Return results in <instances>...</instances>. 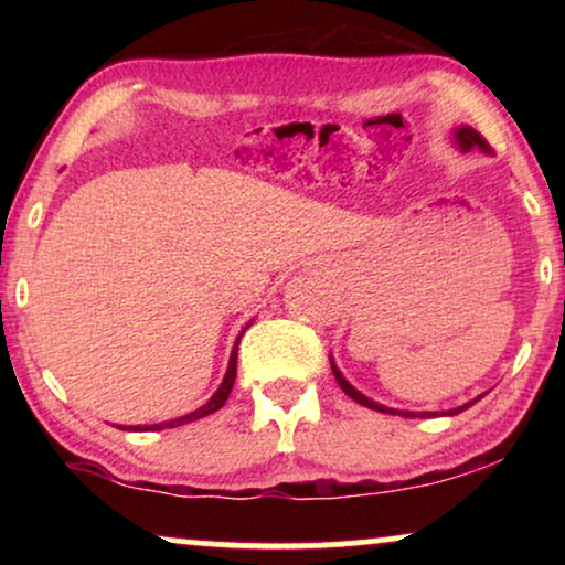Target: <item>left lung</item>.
Returning <instances> with one entry per match:
<instances>
[{"label":"left lung","mask_w":565,"mask_h":565,"mask_svg":"<svg viewBox=\"0 0 565 565\" xmlns=\"http://www.w3.org/2000/svg\"><path fill=\"white\" fill-rule=\"evenodd\" d=\"M455 143L460 146L462 151H470V149H483V151H491V146H489V141H486V138L478 134V130H473V128H468V126H462V128H458L455 130ZM331 373H334V377H337V383H339V388H342L347 396H350L352 401H358L360 406H367V408H373V412H381V414H398V416H435V414H429V412H424V414H416V412H398V408H388V406H383V404H375L373 398H367V396H362V393L358 391V388H352L350 383L344 381V375L339 373V367L334 365V360H331ZM481 398V396H478ZM476 398V401H478ZM476 401H470V404H466V406H460V408H452V412H447V414H460L462 408H468V406H473Z\"/></svg>","instance_id":"8db88e82"}]
</instances>
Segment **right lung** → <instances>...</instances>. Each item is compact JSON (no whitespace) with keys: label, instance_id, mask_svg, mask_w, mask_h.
<instances>
[{"label":"right lung","instance_id":"1","mask_svg":"<svg viewBox=\"0 0 565 565\" xmlns=\"http://www.w3.org/2000/svg\"><path fill=\"white\" fill-rule=\"evenodd\" d=\"M244 334V331H242ZM242 339V337H238ZM238 339H236V347H234V352H231V360H228V370H226V375H223V383H221V388L213 393V398L207 401V404H203L198 408V412H190V414H184V416H180V419H172V422H164V424H151V427H120V429H134V431H143V429H169V427H182V424H188V422H195V419H203V416H207V414H213V412H218V408L226 404V398H228V393H231V388H234V381H236V354H238Z\"/></svg>","mask_w":565,"mask_h":565}]
</instances>
